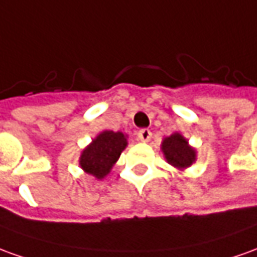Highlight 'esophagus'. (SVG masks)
<instances>
[{
    "mask_svg": "<svg viewBox=\"0 0 257 257\" xmlns=\"http://www.w3.org/2000/svg\"><path fill=\"white\" fill-rule=\"evenodd\" d=\"M138 138H139L142 142L150 141V138H152V132H150V129H147V128L139 129V132H138Z\"/></svg>",
    "mask_w": 257,
    "mask_h": 257,
    "instance_id": "34e87169",
    "label": "esophagus"
}]
</instances>
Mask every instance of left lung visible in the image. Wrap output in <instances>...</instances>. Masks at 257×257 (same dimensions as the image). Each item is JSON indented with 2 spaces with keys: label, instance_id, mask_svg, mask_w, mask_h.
Listing matches in <instances>:
<instances>
[{
  "label": "left lung",
  "instance_id": "8db88e82",
  "mask_svg": "<svg viewBox=\"0 0 257 257\" xmlns=\"http://www.w3.org/2000/svg\"><path fill=\"white\" fill-rule=\"evenodd\" d=\"M161 149L167 161L177 168H186L195 161V150L188 145L182 135L174 134L170 138H166Z\"/></svg>",
  "mask_w": 257,
  "mask_h": 257
}]
</instances>
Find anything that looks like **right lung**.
Segmentation results:
<instances>
[{
	"label": "right lung",
	"mask_w": 257,
	"mask_h": 257,
	"mask_svg": "<svg viewBox=\"0 0 257 257\" xmlns=\"http://www.w3.org/2000/svg\"><path fill=\"white\" fill-rule=\"evenodd\" d=\"M126 145V138L122 132L104 131L83 150L80 167L97 179L104 178Z\"/></svg>",
	"instance_id": "1"
}]
</instances>
